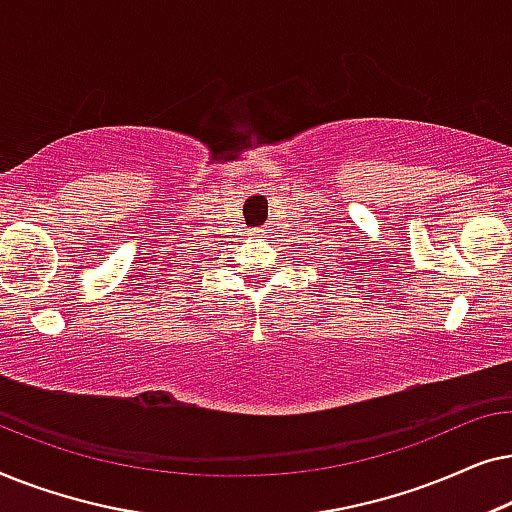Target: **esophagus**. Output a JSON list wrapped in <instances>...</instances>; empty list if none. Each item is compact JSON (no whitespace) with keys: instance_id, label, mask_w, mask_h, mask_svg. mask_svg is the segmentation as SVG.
<instances>
[{"instance_id":"34e87169","label":"esophagus","mask_w":512,"mask_h":512,"mask_svg":"<svg viewBox=\"0 0 512 512\" xmlns=\"http://www.w3.org/2000/svg\"><path fill=\"white\" fill-rule=\"evenodd\" d=\"M254 235H256V237H263V235H265V230H263V228H258V230H254Z\"/></svg>"}]
</instances>
